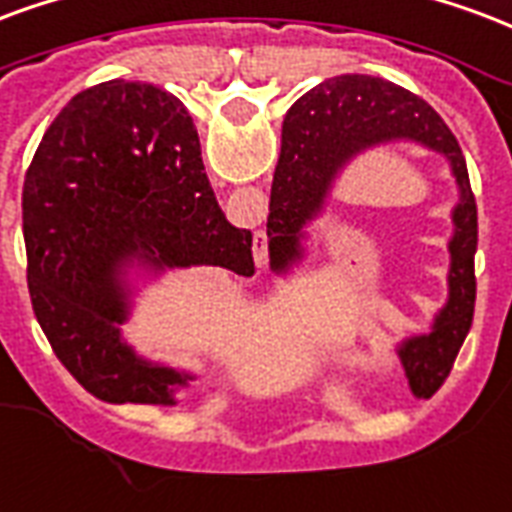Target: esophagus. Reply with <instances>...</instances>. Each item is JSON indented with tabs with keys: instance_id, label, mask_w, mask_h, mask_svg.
I'll return each mask as SVG.
<instances>
[{
	"instance_id": "34e87169",
	"label": "esophagus",
	"mask_w": 512,
	"mask_h": 512,
	"mask_svg": "<svg viewBox=\"0 0 512 512\" xmlns=\"http://www.w3.org/2000/svg\"><path fill=\"white\" fill-rule=\"evenodd\" d=\"M255 252H257V266H263L266 263V236H263V241H260V246H255Z\"/></svg>"
}]
</instances>
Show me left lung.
Segmentation results:
<instances>
[{
	"label": "left lung",
	"mask_w": 512,
	"mask_h": 512,
	"mask_svg": "<svg viewBox=\"0 0 512 512\" xmlns=\"http://www.w3.org/2000/svg\"><path fill=\"white\" fill-rule=\"evenodd\" d=\"M412 143L448 162L458 200L450 211L448 298L426 333L396 347L410 391L429 399L453 369L475 314L478 206L456 135L429 102L372 75H339L317 83L287 111L282 151L271 184L268 257L274 274H293L306 260L309 227L323 217L336 181L355 157L380 146Z\"/></svg>",
	"instance_id": "8db88e82"
}]
</instances>
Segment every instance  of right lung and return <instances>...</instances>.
I'll list each match as a JSON object with an SVG mask.
<instances>
[{
    "instance_id": "1",
    "label": "right lung",
    "mask_w": 512,
    "mask_h": 512,
    "mask_svg": "<svg viewBox=\"0 0 512 512\" xmlns=\"http://www.w3.org/2000/svg\"><path fill=\"white\" fill-rule=\"evenodd\" d=\"M24 241L37 323L64 369L111 404L173 407L195 380L124 339L132 276L255 274L252 233L222 214L184 102L124 78L75 94L45 130L26 170Z\"/></svg>"
}]
</instances>
